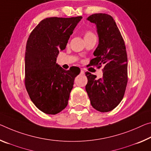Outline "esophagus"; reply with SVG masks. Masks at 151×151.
I'll list each match as a JSON object with an SVG mask.
<instances>
[{"mask_svg": "<svg viewBox=\"0 0 151 151\" xmlns=\"http://www.w3.org/2000/svg\"><path fill=\"white\" fill-rule=\"evenodd\" d=\"M81 74H82V75H84V74H85V72H84V70H83V69H81Z\"/></svg>", "mask_w": 151, "mask_h": 151, "instance_id": "obj_1", "label": "esophagus"}]
</instances>
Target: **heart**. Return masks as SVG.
<instances>
[{
  "label": "heart",
  "instance_id": "obj_1",
  "mask_svg": "<svg viewBox=\"0 0 151 151\" xmlns=\"http://www.w3.org/2000/svg\"><path fill=\"white\" fill-rule=\"evenodd\" d=\"M93 36H95V35L93 34V33L91 32H90V31H87V32L85 33L84 38L91 37H93Z\"/></svg>",
  "mask_w": 151,
  "mask_h": 151
}]
</instances>
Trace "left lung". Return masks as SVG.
I'll use <instances>...</instances> for the list:
<instances>
[{"label":"left lung","mask_w":151,"mask_h":151,"mask_svg":"<svg viewBox=\"0 0 151 151\" xmlns=\"http://www.w3.org/2000/svg\"><path fill=\"white\" fill-rule=\"evenodd\" d=\"M87 20L95 23L99 45L89 66H104L103 77L86 72V91L93 108L101 112L113 110L122 100L128 83V57L125 43L113 17L105 13L93 14Z\"/></svg>","instance_id":"obj_1"}]
</instances>
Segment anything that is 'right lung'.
I'll return each mask as SVG.
<instances>
[{
  "label": "right lung",
  "mask_w": 151,
  "mask_h": 151,
  "mask_svg": "<svg viewBox=\"0 0 151 151\" xmlns=\"http://www.w3.org/2000/svg\"><path fill=\"white\" fill-rule=\"evenodd\" d=\"M82 17H49L34 28L29 37L25 56V85L31 100L47 114L59 113L68 105L78 67L66 70L56 64Z\"/></svg>",
  "instance_id": "right-lung-1"
}]
</instances>
